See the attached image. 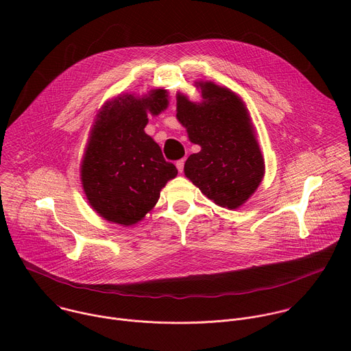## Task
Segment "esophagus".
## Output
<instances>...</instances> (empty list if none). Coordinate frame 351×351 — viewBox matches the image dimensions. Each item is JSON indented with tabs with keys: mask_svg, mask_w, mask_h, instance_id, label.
Here are the masks:
<instances>
[{
	"mask_svg": "<svg viewBox=\"0 0 351 351\" xmlns=\"http://www.w3.org/2000/svg\"><path fill=\"white\" fill-rule=\"evenodd\" d=\"M176 168H178V171L182 173V172H183V168H184V160H179V161L176 162Z\"/></svg>",
	"mask_w": 351,
	"mask_h": 351,
	"instance_id": "obj_1",
	"label": "esophagus"
}]
</instances>
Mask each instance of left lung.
I'll use <instances>...</instances> for the list:
<instances>
[{
  "mask_svg": "<svg viewBox=\"0 0 351 351\" xmlns=\"http://www.w3.org/2000/svg\"><path fill=\"white\" fill-rule=\"evenodd\" d=\"M202 103L178 94V121L202 149L184 164V175L204 195L236 210L260 186L265 165L254 128L241 99L213 82H198Z\"/></svg>",
  "mask_w": 351,
  "mask_h": 351,
  "instance_id": "left-lung-1",
  "label": "left lung"
}]
</instances>
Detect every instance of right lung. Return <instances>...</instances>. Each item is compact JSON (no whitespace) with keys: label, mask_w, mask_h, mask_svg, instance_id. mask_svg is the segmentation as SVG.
<instances>
[{"label":"right lung","mask_w":351,"mask_h":351,"mask_svg":"<svg viewBox=\"0 0 351 351\" xmlns=\"http://www.w3.org/2000/svg\"><path fill=\"white\" fill-rule=\"evenodd\" d=\"M167 90L126 94L98 112L82 161L83 190L93 210L119 225H134L153 210L161 189L178 175L161 147L145 134L147 112L168 107Z\"/></svg>","instance_id":"obj_1"}]
</instances>
